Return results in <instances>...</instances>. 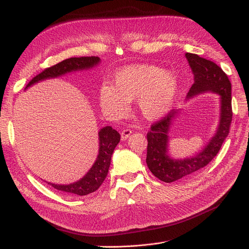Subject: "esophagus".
<instances>
[{
    "label": "esophagus",
    "instance_id": "34e87169",
    "mask_svg": "<svg viewBox=\"0 0 249 249\" xmlns=\"http://www.w3.org/2000/svg\"><path fill=\"white\" fill-rule=\"evenodd\" d=\"M131 134H132V130H130V129H124L122 131V134H120V136H122L123 140H125L127 137L130 136Z\"/></svg>",
    "mask_w": 249,
    "mask_h": 249
}]
</instances>
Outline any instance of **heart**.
I'll return each instance as SVG.
<instances>
[{"instance_id":"obj_1","label":"heart","mask_w":249,"mask_h":249,"mask_svg":"<svg viewBox=\"0 0 249 249\" xmlns=\"http://www.w3.org/2000/svg\"><path fill=\"white\" fill-rule=\"evenodd\" d=\"M175 74L155 65H133L119 71L112 86L100 89L103 110L113 118L124 116L129 102L137 99L141 115L148 119L159 118L166 113L178 94Z\"/></svg>"}]
</instances>
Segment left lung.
Here are the masks:
<instances>
[{"mask_svg": "<svg viewBox=\"0 0 249 249\" xmlns=\"http://www.w3.org/2000/svg\"><path fill=\"white\" fill-rule=\"evenodd\" d=\"M186 58L194 73V84L188 97L205 91H213L221 96V118L215 136L202 152L185 160H172L167 156L168 131L171 119L175 118L177 110L167 112L157 120L147 133L146 164L153 175L165 183H171L183 178L193 176L212 161L219 152L223 141L230 133L231 110V84L220 66L211 60L196 54L186 53Z\"/></svg>", "mask_w": 249, "mask_h": 249, "instance_id": "1", "label": "left lung"}]
</instances>
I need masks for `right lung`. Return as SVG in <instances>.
I'll use <instances>...</instances> for the list:
<instances>
[{"label":"right lung","instance_id":"add662e5","mask_svg":"<svg viewBox=\"0 0 249 249\" xmlns=\"http://www.w3.org/2000/svg\"><path fill=\"white\" fill-rule=\"evenodd\" d=\"M100 62L99 57H71L69 59H65L63 61L59 62L51 67H47L43 70L40 73L37 74L31 81L28 83L26 86H31L34 83L49 79V78H56L62 74L70 72L72 71H79V70H85L93 67ZM99 139H100V150L97 159L94 162L93 166L91 167L87 175L82 178L78 182L70 184V185H55L50 184L52 187L59 191H63L73 195H87L89 193H92L99 189L100 186L106 178L110 163H111V157L114 148L118 144L120 140L119 133L112 129V126H105L99 132Z\"/></svg>","mask_w":249,"mask_h":249}]
</instances>
